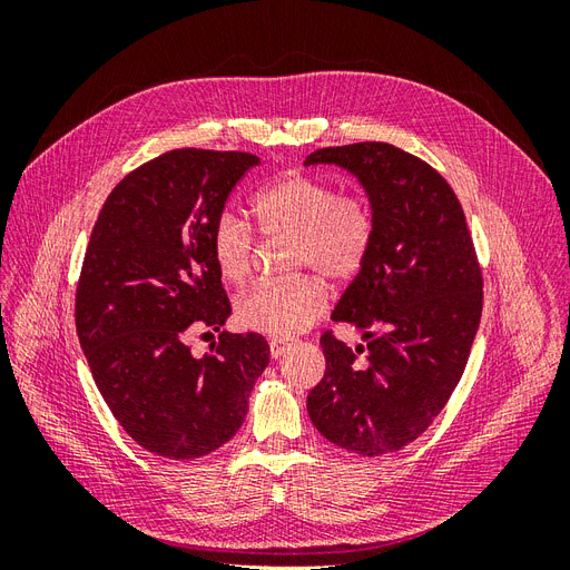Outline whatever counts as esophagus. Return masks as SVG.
Masks as SVG:
<instances>
[{
    "instance_id": "obj_1",
    "label": "esophagus",
    "mask_w": 570,
    "mask_h": 570,
    "mask_svg": "<svg viewBox=\"0 0 570 570\" xmlns=\"http://www.w3.org/2000/svg\"><path fill=\"white\" fill-rule=\"evenodd\" d=\"M289 347H292V342L281 340V337H273L271 340V356L273 358H281V356H285V352H289Z\"/></svg>"
}]
</instances>
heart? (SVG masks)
Returning a JSON list of instances; mask_svg holds the SVG:
<instances>
[{"mask_svg": "<svg viewBox=\"0 0 570 570\" xmlns=\"http://www.w3.org/2000/svg\"><path fill=\"white\" fill-rule=\"evenodd\" d=\"M252 214L264 237H292V271L308 268L333 283H347L368 264L375 243L373 206L358 193H337L331 180L289 170L256 189ZM256 249L249 220L235 212L216 218L212 254L223 281H247ZM325 304V285L314 273H299L252 287L237 302V318L249 331L292 337L314 325Z\"/></svg>", "mask_w": 570, "mask_h": 570, "instance_id": "heart-1", "label": "heart"}]
</instances>
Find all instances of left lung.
Wrapping results in <instances>:
<instances>
[{"label":"left lung","instance_id":"1","mask_svg":"<svg viewBox=\"0 0 570 570\" xmlns=\"http://www.w3.org/2000/svg\"><path fill=\"white\" fill-rule=\"evenodd\" d=\"M304 164L352 170L375 214L368 264L333 312L364 331L366 347L321 335L325 375L308 416L342 450L390 454L425 433L469 364L482 314L473 237L450 183L400 147H323Z\"/></svg>","mask_w":570,"mask_h":570}]
</instances>
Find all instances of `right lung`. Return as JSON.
<instances>
[{
  "mask_svg": "<svg viewBox=\"0 0 570 570\" xmlns=\"http://www.w3.org/2000/svg\"><path fill=\"white\" fill-rule=\"evenodd\" d=\"M249 151L170 149L120 180L97 216L76 289V327L114 419L147 452L199 459L247 416L268 366L258 333H218L197 358L187 340L230 316L212 230Z\"/></svg>",
  "mask_w": 570,
  "mask_h": 570,
  "instance_id": "add662e5",
  "label": "right lung"
}]
</instances>
